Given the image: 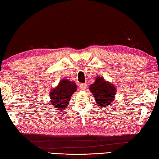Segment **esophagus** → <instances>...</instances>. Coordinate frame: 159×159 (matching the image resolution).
<instances>
[{"label":"esophagus","mask_w":159,"mask_h":159,"mask_svg":"<svg viewBox=\"0 0 159 159\" xmlns=\"http://www.w3.org/2000/svg\"><path fill=\"white\" fill-rule=\"evenodd\" d=\"M80 89H81L85 90L87 88V84L81 83V84H80Z\"/></svg>","instance_id":"obj_1"}]
</instances>
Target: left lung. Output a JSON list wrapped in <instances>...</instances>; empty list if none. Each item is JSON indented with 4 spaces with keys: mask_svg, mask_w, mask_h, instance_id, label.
I'll return each instance as SVG.
<instances>
[{
    "mask_svg": "<svg viewBox=\"0 0 159 159\" xmlns=\"http://www.w3.org/2000/svg\"><path fill=\"white\" fill-rule=\"evenodd\" d=\"M89 90L100 108L108 107L113 102L116 93V87L112 84L106 82L103 78L98 77L96 82L90 85Z\"/></svg>",
    "mask_w": 159,
    "mask_h": 159,
    "instance_id": "obj_1",
    "label": "left lung"
}]
</instances>
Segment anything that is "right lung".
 Segmentation results:
<instances>
[{
  "label": "right lung",
  "mask_w": 159,
  "mask_h": 159,
  "mask_svg": "<svg viewBox=\"0 0 159 159\" xmlns=\"http://www.w3.org/2000/svg\"><path fill=\"white\" fill-rule=\"evenodd\" d=\"M76 90L75 83L67 79L61 80L56 88L50 91V102L57 110L65 109L69 104L72 93Z\"/></svg>",
  "instance_id": "add662e5"
}]
</instances>
